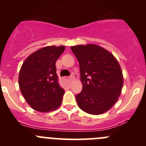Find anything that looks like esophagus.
<instances>
[{
	"label": "esophagus",
	"mask_w": 146,
	"mask_h": 146,
	"mask_svg": "<svg viewBox=\"0 0 146 146\" xmlns=\"http://www.w3.org/2000/svg\"><path fill=\"white\" fill-rule=\"evenodd\" d=\"M73 78H74V77H73V76H70V77L68 78V79H69V80H70V81H71V80H73Z\"/></svg>",
	"instance_id": "obj_1"
}]
</instances>
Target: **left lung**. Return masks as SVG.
Segmentation results:
<instances>
[{"label":"left lung","instance_id":"8db88e82","mask_svg":"<svg viewBox=\"0 0 146 146\" xmlns=\"http://www.w3.org/2000/svg\"><path fill=\"white\" fill-rule=\"evenodd\" d=\"M80 65L82 90L76 95L78 105L90 114H102L118 100L123 78L120 65L105 48L96 44L70 47Z\"/></svg>","mask_w":146,"mask_h":146}]
</instances>
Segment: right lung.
I'll return each instance as SVG.
<instances>
[{"label": "right lung", "instance_id": "obj_1", "mask_svg": "<svg viewBox=\"0 0 146 146\" xmlns=\"http://www.w3.org/2000/svg\"><path fill=\"white\" fill-rule=\"evenodd\" d=\"M64 50V46L40 48L30 54L20 68V91L36 111L48 112L61 105L65 91L58 82L56 62Z\"/></svg>", "mask_w": 146, "mask_h": 146}]
</instances>
